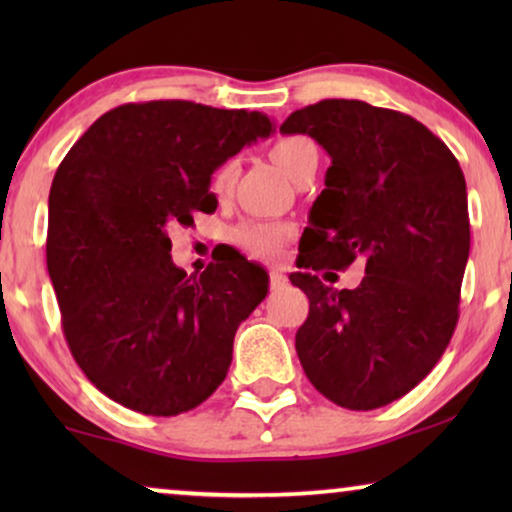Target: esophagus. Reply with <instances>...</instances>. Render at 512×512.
I'll return each mask as SVG.
<instances>
[{
  "label": "esophagus",
  "mask_w": 512,
  "mask_h": 512,
  "mask_svg": "<svg viewBox=\"0 0 512 512\" xmlns=\"http://www.w3.org/2000/svg\"><path fill=\"white\" fill-rule=\"evenodd\" d=\"M289 284V279L282 270H272L270 272V289H284V286Z\"/></svg>",
  "instance_id": "1"
}]
</instances>
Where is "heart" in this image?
Masks as SVG:
<instances>
[{
  "label": "heart",
  "instance_id": "b5f03b06",
  "mask_svg": "<svg viewBox=\"0 0 512 512\" xmlns=\"http://www.w3.org/2000/svg\"><path fill=\"white\" fill-rule=\"evenodd\" d=\"M270 156L293 179L307 160L317 158V146H314L312 139L307 137L286 135V137H279L277 142L272 144ZM235 177H237V160L230 158L226 163L216 167L212 177L214 193L216 195L230 193V188L235 184ZM286 237H289V228L275 226V223H263V221L247 223V226H242L235 233L237 244H240L249 256L265 258V261H270V258H277L282 254Z\"/></svg>",
  "mask_w": 512,
  "mask_h": 512
}]
</instances>
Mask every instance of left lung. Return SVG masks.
I'll list each match as a JSON object with an SVG mask.
<instances>
[{
  "mask_svg": "<svg viewBox=\"0 0 512 512\" xmlns=\"http://www.w3.org/2000/svg\"><path fill=\"white\" fill-rule=\"evenodd\" d=\"M279 130L331 156L300 240L303 270L289 277L310 298L298 359L328 401L382 408L431 373L457 326L471 249L464 172L426 125L361 100L310 104ZM359 255L367 277L356 290L313 275Z\"/></svg>",
  "mask_w": 512,
  "mask_h": 512,
  "instance_id": "left-lung-1",
  "label": "left lung"
}]
</instances>
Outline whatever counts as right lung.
Returning a JSON list of instances; mask_svg holds the SVG:
<instances>
[{"label": "right lung", "instance_id": "add662e5", "mask_svg": "<svg viewBox=\"0 0 512 512\" xmlns=\"http://www.w3.org/2000/svg\"><path fill=\"white\" fill-rule=\"evenodd\" d=\"M272 128L261 111L130 102L97 118L60 163L48 275L69 352L111 401L172 417L226 380L237 326L268 277L240 254L188 277L167 230L212 214L216 167Z\"/></svg>", "mask_w": 512, "mask_h": 512}]
</instances>
